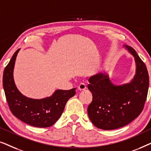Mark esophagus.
I'll return each instance as SVG.
<instances>
[{
    "mask_svg": "<svg viewBox=\"0 0 151 151\" xmlns=\"http://www.w3.org/2000/svg\"><path fill=\"white\" fill-rule=\"evenodd\" d=\"M86 88V86L85 84L84 83H80L79 85H78V90L80 91H84Z\"/></svg>",
    "mask_w": 151,
    "mask_h": 151,
    "instance_id": "34e87169",
    "label": "esophagus"
}]
</instances>
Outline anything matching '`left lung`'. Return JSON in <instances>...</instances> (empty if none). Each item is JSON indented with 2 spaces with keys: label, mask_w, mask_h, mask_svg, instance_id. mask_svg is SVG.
Listing matches in <instances>:
<instances>
[{
  "label": "left lung",
  "mask_w": 151,
  "mask_h": 151,
  "mask_svg": "<svg viewBox=\"0 0 151 151\" xmlns=\"http://www.w3.org/2000/svg\"><path fill=\"white\" fill-rule=\"evenodd\" d=\"M125 47L135 58L136 64L135 75L130 83L115 86L108 75L102 73L88 80L93 100L88 106V115L98 129L113 130L124 127L139 116L144 109L149 86L147 69L135 49Z\"/></svg>",
  "instance_id": "obj_1"
}]
</instances>
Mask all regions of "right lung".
<instances>
[{"instance_id":"right-lung-1","label":"right lung","mask_w":151,"mask_h":151,"mask_svg":"<svg viewBox=\"0 0 151 151\" xmlns=\"http://www.w3.org/2000/svg\"><path fill=\"white\" fill-rule=\"evenodd\" d=\"M14 53L3 72V84L10 111L20 120L35 127L47 128L60 118L67 101L76 94V88L56 90L48 98L36 100L24 96L14 83L13 72L16 56Z\"/></svg>"}]
</instances>
